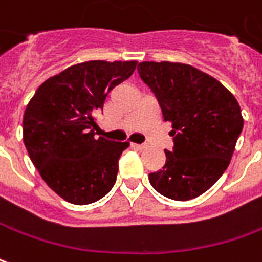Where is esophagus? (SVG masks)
I'll list each match as a JSON object with an SVG mask.
<instances>
[{
    "label": "esophagus",
    "instance_id": "obj_1",
    "mask_svg": "<svg viewBox=\"0 0 262 262\" xmlns=\"http://www.w3.org/2000/svg\"><path fill=\"white\" fill-rule=\"evenodd\" d=\"M133 146H135V147H136V149H139V150H143V149H146V147H147V144H139V143H133Z\"/></svg>",
    "mask_w": 262,
    "mask_h": 262
}]
</instances>
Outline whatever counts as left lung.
<instances>
[{"label": "left lung", "mask_w": 262, "mask_h": 262, "mask_svg": "<svg viewBox=\"0 0 262 262\" xmlns=\"http://www.w3.org/2000/svg\"><path fill=\"white\" fill-rule=\"evenodd\" d=\"M144 83L156 95L174 147L166 164L150 173L153 188L171 200L201 195L226 171L244 126L234 95L200 69L180 62H142Z\"/></svg>", "instance_id": "obj_1"}]
</instances>
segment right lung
Wrapping results in <instances>:
<instances>
[{
    "mask_svg": "<svg viewBox=\"0 0 262 262\" xmlns=\"http://www.w3.org/2000/svg\"><path fill=\"white\" fill-rule=\"evenodd\" d=\"M136 61H88L51 76L36 89L23 120L24 144L43 182L76 206L106 195L116 182L127 142L95 137V112Z\"/></svg>",
    "mask_w": 262,
    "mask_h": 262,
    "instance_id": "right-lung-1",
    "label": "right lung"
}]
</instances>
